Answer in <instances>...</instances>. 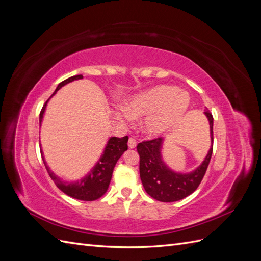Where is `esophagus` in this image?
<instances>
[{
    "label": "esophagus",
    "mask_w": 261,
    "mask_h": 261,
    "mask_svg": "<svg viewBox=\"0 0 261 261\" xmlns=\"http://www.w3.org/2000/svg\"><path fill=\"white\" fill-rule=\"evenodd\" d=\"M128 147L130 148V149H134L136 147V140L134 139V138H129L128 139Z\"/></svg>",
    "instance_id": "obj_1"
}]
</instances>
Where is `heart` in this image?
<instances>
[{
  "label": "heart",
  "instance_id": "heart-1",
  "mask_svg": "<svg viewBox=\"0 0 261 261\" xmlns=\"http://www.w3.org/2000/svg\"><path fill=\"white\" fill-rule=\"evenodd\" d=\"M188 106L189 97L185 91L162 85L130 97L124 109L117 110L116 116L125 122L146 116L143 122L144 132L150 136H159L179 120Z\"/></svg>",
  "mask_w": 261,
  "mask_h": 261
}]
</instances>
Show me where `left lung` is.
I'll use <instances>...</instances> for the list:
<instances>
[{
    "label": "left lung",
    "mask_w": 261,
    "mask_h": 261,
    "mask_svg": "<svg viewBox=\"0 0 261 261\" xmlns=\"http://www.w3.org/2000/svg\"><path fill=\"white\" fill-rule=\"evenodd\" d=\"M210 124L211 148L206 159L191 173H176L165 165L162 160V138L141 141L137 145L140 156L139 173L145 191L152 198L162 202H173L193 194L206 174L213 148V117L209 111L204 112Z\"/></svg>",
    "instance_id": "1"
}]
</instances>
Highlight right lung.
<instances>
[{
  "instance_id": "obj_1",
  "label": "right lung",
  "mask_w": 261,
  "mask_h": 261,
  "mask_svg": "<svg viewBox=\"0 0 261 261\" xmlns=\"http://www.w3.org/2000/svg\"><path fill=\"white\" fill-rule=\"evenodd\" d=\"M82 78H83V75H76V76L67 78L65 81H63L62 83L59 84V86L57 87V89H55L52 96H54V94L57 93V91L61 89L63 86H65L66 84L73 81L82 80ZM49 100L50 99L46 100V102L41 109L40 117H39V122H40V124L42 122L45 107L48 105ZM127 141H128L127 136L122 137V138H118V137L110 138L105 148L103 154L101 155L99 161L97 162L96 165H94L93 169L90 171V173H88V174L81 180L74 181V183H66V181H63L60 177L55 175L54 173L50 170L48 165H46V162L44 161V158L42 155V150H41V155H42L43 163L45 165V169L48 171L50 177L54 181V184L57 185L63 193L68 195L69 197H73L75 199H80L84 201H93L100 198L101 196H103L108 191L110 181H111V178H112V173H113L115 164L117 160L121 158V155L128 148Z\"/></svg>"
}]
</instances>
